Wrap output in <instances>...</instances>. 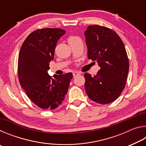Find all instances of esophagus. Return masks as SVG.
<instances>
[{"mask_svg":"<svg viewBox=\"0 0 146 146\" xmlns=\"http://www.w3.org/2000/svg\"><path fill=\"white\" fill-rule=\"evenodd\" d=\"M79 75H80V74L79 73H78V72H73V75L74 77H76V76H78Z\"/></svg>","mask_w":146,"mask_h":146,"instance_id":"obj_1","label":"esophagus"}]
</instances>
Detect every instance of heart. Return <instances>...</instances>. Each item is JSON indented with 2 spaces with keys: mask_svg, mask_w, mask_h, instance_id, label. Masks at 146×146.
Listing matches in <instances>:
<instances>
[{
  "mask_svg": "<svg viewBox=\"0 0 146 146\" xmlns=\"http://www.w3.org/2000/svg\"><path fill=\"white\" fill-rule=\"evenodd\" d=\"M72 37H75V36H71V37H70V38H72Z\"/></svg>",
  "mask_w": 146,
  "mask_h": 146,
  "instance_id": "obj_1",
  "label": "heart"
}]
</instances>
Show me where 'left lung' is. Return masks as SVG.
<instances>
[{"instance_id":"8db88e82","label":"left lung","mask_w":146,"mask_h":146,"mask_svg":"<svg viewBox=\"0 0 146 146\" xmlns=\"http://www.w3.org/2000/svg\"><path fill=\"white\" fill-rule=\"evenodd\" d=\"M84 35L88 57L100 68L94 76L85 73L86 92L91 100L107 104L125 88L129 66L126 50L118 34L107 27L89 26Z\"/></svg>"}]
</instances>
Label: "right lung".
<instances>
[{
    "label": "right lung",
    "instance_id": "obj_1",
    "mask_svg": "<svg viewBox=\"0 0 146 146\" xmlns=\"http://www.w3.org/2000/svg\"><path fill=\"white\" fill-rule=\"evenodd\" d=\"M65 33L59 28L38 29L29 35L20 49V84L29 99L44 110H53L62 103L73 78L71 73L54 78L48 73L56 43Z\"/></svg>",
    "mask_w": 146,
    "mask_h": 146
}]
</instances>
